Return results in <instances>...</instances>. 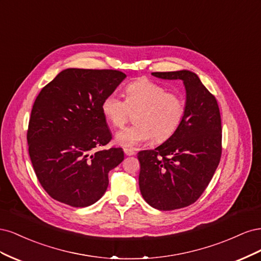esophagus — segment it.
Instances as JSON below:
<instances>
[{"label":"esophagus","mask_w":261,"mask_h":261,"mask_svg":"<svg viewBox=\"0 0 261 261\" xmlns=\"http://www.w3.org/2000/svg\"><path fill=\"white\" fill-rule=\"evenodd\" d=\"M124 152H125L126 155H133V154L136 153L135 149H134V148H124Z\"/></svg>","instance_id":"34e87169"}]
</instances>
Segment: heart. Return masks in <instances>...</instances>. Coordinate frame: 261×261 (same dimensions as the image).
I'll list each match as a JSON object with an SVG mask.
<instances>
[{
	"label": "heart",
	"mask_w": 261,
	"mask_h": 261,
	"mask_svg": "<svg viewBox=\"0 0 261 261\" xmlns=\"http://www.w3.org/2000/svg\"><path fill=\"white\" fill-rule=\"evenodd\" d=\"M125 100L110 93L101 102V112L113 127H122L134 115L136 123L115 136L117 144L135 147L148 140L155 143L171 138L184 121L186 105L179 93L149 80H137L126 85Z\"/></svg>",
	"instance_id": "obj_1"
}]
</instances>
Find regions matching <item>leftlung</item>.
I'll return each mask as SVG.
<instances>
[{
    "label": "left lung",
    "instance_id": "obj_1",
    "mask_svg": "<svg viewBox=\"0 0 261 261\" xmlns=\"http://www.w3.org/2000/svg\"><path fill=\"white\" fill-rule=\"evenodd\" d=\"M152 75L183 81L186 89V113L177 132L155 149L137 154L144 199L158 210L169 211L194 203L209 185L222 153V126L216 97L195 73Z\"/></svg>",
    "mask_w": 261,
    "mask_h": 261
}]
</instances>
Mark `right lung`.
<instances>
[{"instance_id": "add662e5", "label": "right lung", "mask_w": 261, "mask_h": 261, "mask_svg": "<svg viewBox=\"0 0 261 261\" xmlns=\"http://www.w3.org/2000/svg\"><path fill=\"white\" fill-rule=\"evenodd\" d=\"M125 77L116 69L67 68L39 92L28 124V151L53 199L83 208L106 193L109 172L124 160V151L96 150L112 139L101 102Z\"/></svg>"}]
</instances>
